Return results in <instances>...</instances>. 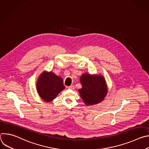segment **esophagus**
I'll return each mask as SVG.
<instances>
[{
    "mask_svg": "<svg viewBox=\"0 0 149 149\" xmlns=\"http://www.w3.org/2000/svg\"><path fill=\"white\" fill-rule=\"evenodd\" d=\"M67 88H68V89H71V90H73V89L74 88V86H68V87H67Z\"/></svg>",
    "mask_w": 149,
    "mask_h": 149,
    "instance_id": "34e87169",
    "label": "esophagus"
}]
</instances>
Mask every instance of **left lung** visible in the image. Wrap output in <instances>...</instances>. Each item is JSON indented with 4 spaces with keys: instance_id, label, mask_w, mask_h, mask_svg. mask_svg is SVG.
Instances as JSON below:
<instances>
[{
    "instance_id": "8db88e82",
    "label": "left lung",
    "mask_w": 149,
    "mask_h": 149,
    "mask_svg": "<svg viewBox=\"0 0 149 149\" xmlns=\"http://www.w3.org/2000/svg\"><path fill=\"white\" fill-rule=\"evenodd\" d=\"M82 88L78 91L87 105L96 104L102 101L107 93V85L102 76L83 74L80 78Z\"/></svg>"
}]
</instances>
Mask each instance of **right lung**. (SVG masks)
Listing matches in <instances>:
<instances>
[{
    "label": "right lung",
    "instance_id": "right-lung-1",
    "mask_svg": "<svg viewBox=\"0 0 149 149\" xmlns=\"http://www.w3.org/2000/svg\"><path fill=\"white\" fill-rule=\"evenodd\" d=\"M36 88L39 96L45 101L49 102L65 89L62 78L53 72L42 73L38 79Z\"/></svg>",
    "mask_w": 149,
    "mask_h": 149
}]
</instances>
